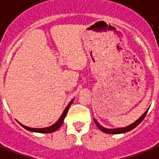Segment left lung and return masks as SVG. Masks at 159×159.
<instances>
[{
	"label": "left lung",
	"instance_id": "1",
	"mask_svg": "<svg viewBox=\"0 0 159 159\" xmlns=\"http://www.w3.org/2000/svg\"><path fill=\"white\" fill-rule=\"evenodd\" d=\"M148 110H149V108L145 111V112H144V114L142 115V116H141L140 118L137 119L135 122L133 123V124H131V125H128V126H126V127H124V128H115V129H107V128L103 127V126H102V125H100V124H98V122H97V120H96L95 119H94V121L95 122L96 125H97V127H98V129L101 130V131L103 132V133H109V134H120V133H127V132L131 131V130H133V129H135L137 125H139L140 123L143 120V119L145 118V116H146V114H147Z\"/></svg>",
	"mask_w": 159,
	"mask_h": 159
}]
</instances>
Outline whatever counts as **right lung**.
Masks as SVG:
<instances>
[{"label":"right lung","instance_id":"obj_1","mask_svg":"<svg viewBox=\"0 0 159 159\" xmlns=\"http://www.w3.org/2000/svg\"><path fill=\"white\" fill-rule=\"evenodd\" d=\"M73 100H74V98H73V99L69 102V103L68 104V106L65 107V109L64 110L63 113H62V115L61 116V117L59 118V120L57 121V122L55 123V124H53L52 125H51V126H49V127H46V128H39V129H36V128H30V127H27V126H25V125H22L21 123H19V125L22 126V127H23L24 129H26V130H28V131H30V132H34V133H53V132L57 131V129H59L60 127H61V125H62V124H63L64 122V120H65V116H66V114H67L68 112V110H69V107L71 106V104L73 103Z\"/></svg>","mask_w":159,"mask_h":159}]
</instances>
